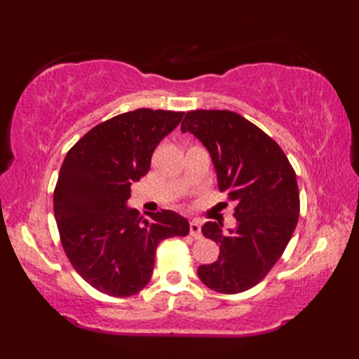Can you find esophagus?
I'll return each mask as SVG.
<instances>
[{
    "label": "esophagus",
    "instance_id": "1",
    "mask_svg": "<svg viewBox=\"0 0 359 359\" xmlns=\"http://www.w3.org/2000/svg\"><path fill=\"white\" fill-rule=\"evenodd\" d=\"M189 233H191V236L196 239L202 238V226H201L199 220L194 219V220H191V222H189Z\"/></svg>",
    "mask_w": 359,
    "mask_h": 359
}]
</instances>
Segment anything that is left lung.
Masks as SVG:
<instances>
[{
  "label": "left lung",
  "mask_w": 359,
  "mask_h": 359,
  "mask_svg": "<svg viewBox=\"0 0 359 359\" xmlns=\"http://www.w3.org/2000/svg\"><path fill=\"white\" fill-rule=\"evenodd\" d=\"M180 129L207 148L219 189L236 202L238 222L228 233L220 222L202 226L220 253L197 274L215 292H245L265 278L292 239L299 217L296 174L279 144L238 112L189 111Z\"/></svg>",
  "instance_id": "8db88e82"
}]
</instances>
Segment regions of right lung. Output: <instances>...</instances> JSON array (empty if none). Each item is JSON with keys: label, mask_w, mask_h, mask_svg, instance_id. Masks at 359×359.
<instances>
[{"label": "right lung", "mask_w": 359, "mask_h": 359, "mask_svg": "<svg viewBox=\"0 0 359 359\" xmlns=\"http://www.w3.org/2000/svg\"><path fill=\"white\" fill-rule=\"evenodd\" d=\"M184 112L135 109L85 134L67 152L53 193L63 248L88 284L109 296H131L148 284L157 245L189 233L171 210L148 219L128 207L133 182L149 171L157 144Z\"/></svg>", "instance_id": "1"}]
</instances>
